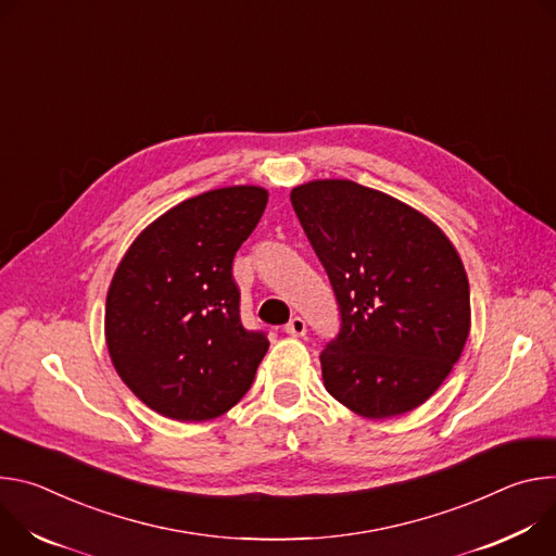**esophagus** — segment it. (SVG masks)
Here are the masks:
<instances>
[{
  "label": "esophagus",
  "mask_w": 556,
  "mask_h": 556,
  "mask_svg": "<svg viewBox=\"0 0 556 556\" xmlns=\"http://www.w3.org/2000/svg\"><path fill=\"white\" fill-rule=\"evenodd\" d=\"M285 331H287L289 336H293V338H302V336L306 333V323L295 316V318H291V320L285 325Z\"/></svg>",
  "instance_id": "obj_1"
}]
</instances>
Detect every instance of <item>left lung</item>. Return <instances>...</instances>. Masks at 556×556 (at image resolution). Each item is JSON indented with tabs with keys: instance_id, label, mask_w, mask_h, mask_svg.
Instances as JSON below:
<instances>
[{
	"instance_id": "left-lung-1",
	"label": "left lung",
	"mask_w": 556,
	"mask_h": 556,
	"mask_svg": "<svg viewBox=\"0 0 556 556\" xmlns=\"http://www.w3.org/2000/svg\"><path fill=\"white\" fill-rule=\"evenodd\" d=\"M291 205L340 304L325 389L384 419L433 395L470 333V291L448 236L410 205L353 180H309Z\"/></svg>"
}]
</instances>
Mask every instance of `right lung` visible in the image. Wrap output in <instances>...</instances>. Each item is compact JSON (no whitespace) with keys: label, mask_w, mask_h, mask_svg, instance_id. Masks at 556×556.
Listing matches in <instances>:
<instances>
[{"label":"right lung","mask_w":556,"mask_h":556,"mask_svg":"<svg viewBox=\"0 0 556 556\" xmlns=\"http://www.w3.org/2000/svg\"><path fill=\"white\" fill-rule=\"evenodd\" d=\"M267 190L233 185L188 199L148 225L118 263L105 300V344L118 378L178 421L227 413L269 349L240 323L231 278Z\"/></svg>","instance_id":"right-lung-1"}]
</instances>
